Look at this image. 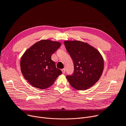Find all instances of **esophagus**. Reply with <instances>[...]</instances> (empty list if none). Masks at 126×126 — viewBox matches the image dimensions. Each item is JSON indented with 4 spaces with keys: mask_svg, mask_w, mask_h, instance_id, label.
Masks as SVG:
<instances>
[{
    "mask_svg": "<svg viewBox=\"0 0 126 126\" xmlns=\"http://www.w3.org/2000/svg\"><path fill=\"white\" fill-rule=\"evenodd\" d=\"M61 71H62L63 73H65V71H66V70H65V68H63V69H62L61 70Z\"/></svg>",
    "mask_w": 126,
    "mask_h": 126,
    "instance_id": "obj_1",
    "label": "esophagus"
}]
</instances>
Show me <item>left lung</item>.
Instances as JSON below:
<instances>
[{
	"label": "left lung",
	"instance_id": "obj_1",
	"mask_svg": "<svg viewBox=\"0 0 126 126\" xmlns=\"http://www.w3.org/2000/svg\"><path fill=\"white\" fill-rule=\"evenodd\" d=\"M64 43L74 64L73 73L66 76L71 86L78 90L91 87L99 80L104 70V60L100 53L82 41H65Z\"/></svg>",
	"mask_w": 126,
	"mask_h": 126
}]
</instances>
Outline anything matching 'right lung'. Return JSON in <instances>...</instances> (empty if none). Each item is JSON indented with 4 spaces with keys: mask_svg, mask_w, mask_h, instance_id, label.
<instances>
[{
    "mask_svg": "<svg viewBox=\"0 0 126 126\" xmlns=\"http://www.w3.org/2000/svg\"><path fill=\"white\" fill-rule=\"evenodd\" d=\"M61 46L57 41L48 39L35 43L21 57L20 69L22 74L33 87L41 89L52 86L61 74L51 55Z\"/></svg>",
    "mask_w": 126,
    "mask_h": 126,
    "instance_id": "1",
    "label": "right lung"
}]
</instances>
